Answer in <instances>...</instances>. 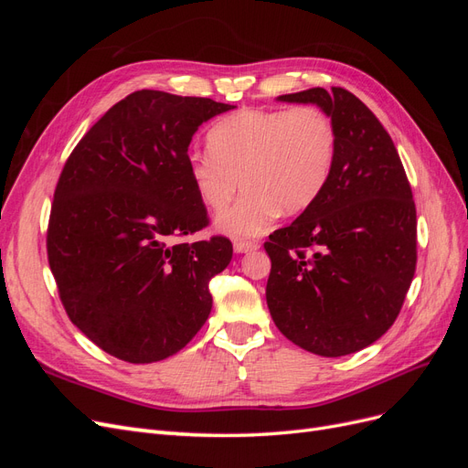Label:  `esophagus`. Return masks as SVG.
I'll use <instances>...</instances> for the list:
<instances>
[{
  "instance_id": "34e87169",
  "label": "esophagus",
  "mask_w": 468,
  "mask_h": 468,
  "mask_svg": "<svg viewBox=\"0 0 468 468\" xmlns=\"http://www.w3.org/2000/svg\"><path fill=\"white\" fill-rule=\"evenodd\" d=\"M258 248H260L258 242H246V239H236V242H234V251H236V253L256 251Z\"/></svg>"
}]
</instances>
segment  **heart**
Masks as SVG:
<instances>
[{
	"instance_id": "heart-1",
	"label": "heart",
	"mask_w": 468,
	"mask_h": 468,
	"mask_svg": "<svg viewBox=\"0 0 468 468\" xmlns=\"http://www.w3.org/2000/svg\"><path fill=\"white\" fill-rule=\"evenodd\" d=\"M208 148L187 155L189 181L215 212L242 181V197L217 218L220 234L242 239L261 236L281 212L294 217L316 203L334 172L337 133L316 107L244 109L212 124Z\"/></svg>"
}]
</instances>
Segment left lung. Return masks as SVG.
Segmentation results:
<instances>
[{
    "mask_svg": "<svg viewBox=\"0 0 468 468\" xmlns=\"http://www.w3.org/2000/svg\"><path fill=\"white\" fill-rule=\"evenodd\" d=\"M277 101L316 105L337 158L316 203L265 242V299L279 332L322 357L371 346L399 316L416 271V205L392 138L361 99L313 88Z\"/></svg>",
    "mask_w": 468,
    "mask_h": 468,
    "instance_id": "left-lung-1",
    "label": "left lung"
}]
</instances>
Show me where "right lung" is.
<instances>
[{
	"mask_svg": "<svg viewBox=\"0 0 468 468\" xmlns=\"http://www.w3.org/2000/svg\"><path fill=\"white\" fill-rule=\"evenodd\" d=\"M230 109L134 91L69 154L54 191L48 263L69 320L112 357L162 361L210 314L208 281L230 263V239H176L208 222L187 174L191 138Z\"/></svg>",
	"mask_w": 468,
	"mask_h": 468,
	"instance_id": "obj_1",
	"label": "right lung"
}]
</instances>
